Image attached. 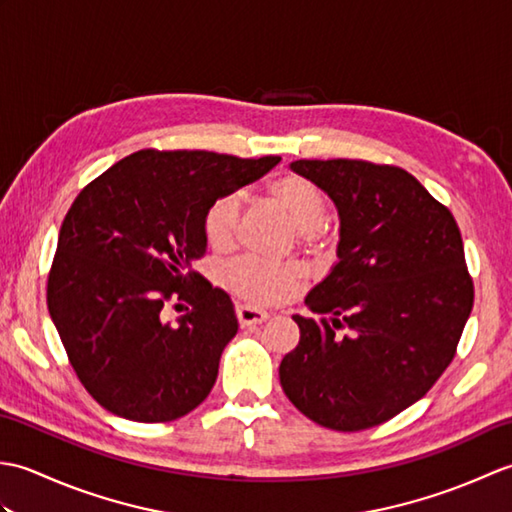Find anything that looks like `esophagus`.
<instances>
[{"label": "esophagus", "instance_id": "esophagus-1", "mask_svg": "<svg viewBox=\"0 0 512 512\" xmlns=\"http://www.w3.org/2000/svg\"><path fill=\"white\" fill-rule=\"evenodd\" d=\"M235 314H237V321L242 328H250V325H262L268 319L266 312L257 310L253 306H244V303L235 306Z\"/></svg>", "mask_w": 512, "mask_h": 512}]
</instances>
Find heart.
I'll return each instance as SVG.
<instances>
[{
	"mask_svg": "<svg viewBox=\"0 0 512 512\" xmlns=\"http://www.w3.org/2000/svg\"><path fill=\"white\" fill-rule=\"evenodd\" d=\"M270 198L288 215L297 228L299 242L306 248L319 246L325 235V195L306 178L288 173L268 187ZM239 195L224 193L204 211V237L211 248L226 250L233 244L239 222ZM303 279V266L297 262H268L257 257H239L224 268V281L237 297L253 306H275L292 295Z\"/></svg>",
	"mask_w": 512,
	"mask_h": 512,
	"instance_id": "b5f03b06",
	"label": "heart"
}]
</instances>
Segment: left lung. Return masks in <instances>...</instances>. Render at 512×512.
<instances>
[{
  "label": "left lung",
  "instance_id": "left-lung-1",
  "mask_svg": "<svg viewBox=\"0 0 512 512\" xmlns=\"http://www.w3.org/2000/svg\"><path fill=\"white\" fill-rule=\"evenodd\" d=\"M341 217L339 264L314 286L279 380L303 416L363 431L411 407L453 361L473 310L458 222L394 165L297 160Z\"/></svg>",
  "mask_w": 512,
  "mask_h": 512
}]
</instances>
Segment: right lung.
Instances as JSON below:
<instances>
[{"label":"right lung","instance_id":"right-lung-1","mask_svg":"<svg viewBox=\"0 0 512 512\" xmlns=\"http://www.w3.org/2000/svg\"><path fill=\"white\" fill-rule=\"evenodd\" d=\"M281 158L140 149L92 180L61 224L48 310L70 365L107 411L171 422L209 396L233 301L191 264L206 253L204 211ZM169 300L192 306L161 321Z\"/></svg>","mask_w":512,"mask_h":512}]
</instances>
